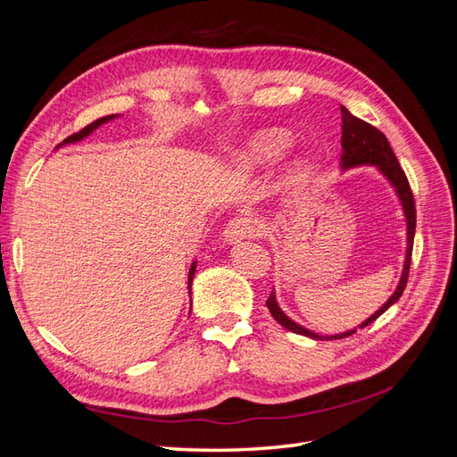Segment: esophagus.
<instances>
[{
  "instance_id": "1",
  "label": "esophagus",
  "mask_w": 457,
  "mask_h": 457,
  "mask_svg": "<svg viewBox=\"0 0 457 457\" xmlns=\"http://www.w3.org/2000/svg\"><path fill=\"white\" fill-rule=\"evenodd\" d=\"M261 232V225L253 217L247 215H238L232 220H228V225L225 227V240L230 244H237L244 238H253Z\"/></svg>"
}]
</instances>
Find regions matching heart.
<instances>
[{"mask_svg":"<svg viewBox=\"0 0 457 457\" xmlns=\"http://www.w3.org/2000/svg\"><path fill=\"white\" fill-rule=\"evenodd\" d=\"M287 146V137L280 131L262 133L247 146V158L259 165H269L278 160Z\"/></svg>","mask_w":457,"mask_h":457,"instance_id":"b5f03b06","label":"heart"}]
</instances>
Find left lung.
Listing matches in <instances>:
<instances>
[{
	"label": "left lung",
	"mask_w": 457,
	"mask_h": 457,
	"mask_svg": "<svg viewBox=\"0 0 457 457\" xmlns=\"http://www.w3.org/2000/svg\"><path fill=\"white\" fill-rule=\"evenodd\" d=\"M341 165L343 168H353V165H361V163H373L385 173V177L395 185L400 200H403V207L406 213V223H408V250H406V261H404V270H403V278H400V284L396 287V292L391 295V299L385 303V305L370 316L364 324H361V328H366L368 324H371L376 318H379L386 309L400 299V295L404 294L406 284H408V274H410V262H411V250H413V234H416V202H413V195L411 188L408 183V177L404 173V170L400 168V163L395 156V152L386 141V137L378 129L373 128L371 123L353 116L347 108L341 106ZM267 307L270 311V314L274 316V320L282 324L286 329L294 331V334L299 336H307L312 339H343L349 337L353 334H356V329L345 331V334H337V336H318L314 331L303 328L299 324H295L294 320L280 311L278 303L274 299V294L269 295L267 299Z\"/></svg>",
	"instance_id": "left-lung-1"
}]
</instances>
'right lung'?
<instances>
[{"instance_id":"add662e5","label":"right lung","mask_w":457,"mask_h":457,"mask_svg":"<svg viewBox=\"0 0 457 457\" xmlns=\"http://www.w3.org/2000/svg\"><path fill=\"white\" fill-rule=\"evenodd\" d=\"M110 118H114V116H104V118H99V120H95V121H91V123H87V126L84 128V129H79V131H76V133H72L71 137H66V139L62 141V143H74V141H79V139H84V137H87L95 128H99L103 121H106V120H110ZM195 270H196V262H192V267H190V272H188V286L192 284V278H195Z\"/></svg>"}]
</instances>
